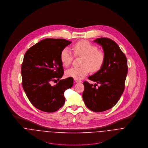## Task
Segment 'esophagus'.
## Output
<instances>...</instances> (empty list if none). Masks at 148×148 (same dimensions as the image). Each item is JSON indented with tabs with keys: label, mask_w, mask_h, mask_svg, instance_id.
<instances>
[{
	"label": "esophagus",
	"mask_w": 148,
	"mask_h": 148,
	"mask_svg": "<svg viewBox=\"0 0 148 148\" xmlns=\"http://www.w3.org/2000/svg\"><path fill=\"white\" fill-rule=\"evenodd\" d=\"M75 82H76V83H81L82 82V80H79V79H75Z\"/></svg>",
	"instance_id": "1"
}]
</instances>
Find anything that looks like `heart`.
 <instances>
[{
  "instance_id": "obj_1",
  "label": "heart",
  "mask_w": 148,
  "mask_h": 148,
  "mask_svg": "<svg viewBox=\"0 0 148 148\" xmlns=\"http://www.w3.org/2000/svg\"><path fill=\"white\" fill-rule=\"evenodd\" d=\"M74 55L77 56H83L81 66L72 67L65 72L68 77L76 79H82L86 76L90 69L93 72L99 71L105 62V54L98 50L96 45L91 42L83 40L76 42L73 45ZM74 55L68 48H64L61 51L60 59L64 66L66 67L72 63Z\"/></svg>"
}]
</instances>
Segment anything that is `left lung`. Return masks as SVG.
Instances as JSON below:
<instances>
[{"mask_svg": "<svg viewBox=\"0 0 148 148\" xmlns=\"http://www.w3.org/2000/svg\"><path fill=\"white\" fill-rule=\"evenodd\" d=\"M95 42L102 45L105 62L102 68L88 79L97 84L84 82L83 99L85 104L95 112L108 110L115 106L125 89L127 73L126 56L117 44L110 39L100 38ZM97 84L100 85L97 87Z\"/></svg>", "mask_w": 148, "mask_h": 148, "instance_id": "1", "label": "left lung"}]
</instances>
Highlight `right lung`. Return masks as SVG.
I'll list each match as a JSON object with an SVG mask.
<instances>
[{
  "instance_id": "right-lung-1",
  "label": "right lung",
  "mask_w": 148,
  "mask_h": 148,
  "mask_svg": "<svg viewBox=\"0 0 148 148\" xmlns=\"http://www.w3.org/2000/svg\"><path fill=\"white\" fill-rule=\"evenodd\" d=\"M71 42L64 39H45L32 46L24 56L22 86L31 103L42 111L55 112L62 108L64 91L73 85V77L59 80L64 74L60 55ZM56 81L58 83L52 86Z\"/></svg>"
}]
</instances>
